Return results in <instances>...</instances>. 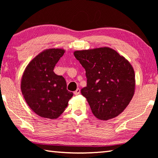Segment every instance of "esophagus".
Wrapping results in <instances>:
<instances>
[{"label": "esophagus", "instance_id": "1", "mask_svg": "<svg viewBox=\"0 0 158 158\" xmlns=\"http://www.w3.org/2000/svg\"><path fill=\"white\" fill-rule=\"evenodd\" d=\"M80 92H81V91H80V89L79 88H77L75 90V91L74 92V94H75V95H78V94H80Z\"/></svg>", "mask_w": 158, "mask_h": 158}]
</instances>
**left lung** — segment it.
Returning a JSON list of instances; mask_svg holds the SVG:
<instances>
[{
	"mask_svg": "<svg viewBox=\"0 0 158 158\" xmlns=\"http://www.w3.org/2000/svg\"><path fill=\"white\" fill-rule=\"evenodd\" d=\"M74 56L85 70L81 94L96 118L109 120L122 113L135 94V74L130 62L108 47L77 50Z\"/></svg>",
	"mask_w": 158,
	"mask_h": 158,
	"instance_id": "left-lung-1",
	"label": "left lung"
}]
</instances>
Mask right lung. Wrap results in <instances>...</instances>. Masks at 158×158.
Segmentation results:
<instances>
[{"label": "right lung", "instance_id": "right-lung-1", "mask_svg": "<svg viewBox=\"0 0 158 158\" xmlns=\"http://www.w3.org/2000/svg\"><path fill=\"white\" fill-rule=\"evenodd\" d=\"M64 53L61 48L43 50L29 62L23 73L21 90L23 98L30 108L43 118L59 117L73 96L66 89L64 78L53 72Z\"/></svg>", "mask_w": 158, "mask_h": 158}]
</instances>
